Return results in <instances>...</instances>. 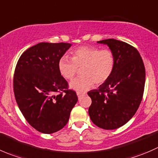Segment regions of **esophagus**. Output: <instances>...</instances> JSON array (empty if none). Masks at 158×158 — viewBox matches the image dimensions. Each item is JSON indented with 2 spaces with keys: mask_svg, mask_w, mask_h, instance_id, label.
Masks as SVG:
<instances>
[{
  "mask_svg": "<svg viewBox=\"0 0 158 158\" xmlns=\"http://www.w3.org/2000/svg\"><path fill=\"white\" fill-rule=\"evenodd\" d=\"M81 94H82V92H79V91H77V96H80V95ZM83 94H86V93H83Z\"/></svg>",
  "mask_w": 158,
  "mask_h": 158,
  "instance_id": "34e87169",
  "label": "esophagus"
}]
</instances>
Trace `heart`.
Here are the masks:
<instances>
[{"instance_id":"1","label":"heart","mask_w":158,"mask_h":158,"mask_svg":"<svg viewBox=\"0 0 158 158\" xmlns=\"http://www.w3.org/2000/svg\"><path fill=\"white\" fill-rule=\"evenodd\" d=\"M71 60L60 57L58 70L62 77L71 81L81 69L79 78L71 83V87L81 92L95 84L101 85L110 77L115 68V56L108 48L101 49L95 46H82L71 53Z\"/></svg>"}]
</instances>
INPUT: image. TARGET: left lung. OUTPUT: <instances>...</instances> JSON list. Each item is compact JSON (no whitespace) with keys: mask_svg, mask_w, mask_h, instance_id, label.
Wrapping results in <instances>:
<instances>
[{"mask_svg":"<svg viewBox=\"0 0 158 158\" xmlns=\"http://www.w3.org/2000/svg\"><path fill=\"white\" fill-rule=\"evenodd\" d=\"M98 43L105 44L113 51L115 68L105 83L87 93L92 101L88 113L95 125L114 130L130 121L138 109L144 90L145 68L132 45L115 39Z\"/></svg>","mask_w":158,"mask_h":158,"instance_id":"left-lung-1","label":"left lung"}]
</instances>
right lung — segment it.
<instances>
[{"instance_id":"right-lung-1","label":"right lung","mask_w":158,"mask_h":158,"mask_svg":"<svg viewBox=\"0 0 158 158\" xmlns=\"http://www.w3.org/2000/svg\"><path fill=\"white\" fill-rule=\"evenodd\" d=\"M70 47L62 42L39 43L21 54L15 68L17 104L30 125L44 134L63 128L78 100L58 70L59 60Z\"/></svg>"}]
</instances>
